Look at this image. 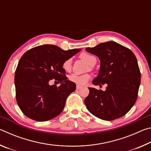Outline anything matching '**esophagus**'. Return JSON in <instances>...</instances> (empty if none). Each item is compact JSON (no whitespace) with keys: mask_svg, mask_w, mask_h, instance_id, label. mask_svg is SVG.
<instances>
[{"mask_svg":"<svg viewBox=\"0 0 151 151\" xmlns=\"http://www.w3.org/2000/svg\"><path fill=\"white\" fill-rule=\"evenodd\" d=\"M82 88L81 86H79V85H76V89L78 90V89H81Z\"/></svg>","mask_w":151,"mask_h":151,"instance_id":"1","label":"esophagus"}]
</instances>
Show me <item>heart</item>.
Segmentation results:
<instances>
[{
	"mask_svg": "<svg viewBox=\"0 0 151 151\" xmlns=\"http://www.w3.org/2000/svg\"><path fill=\"white\" fill-rule=\"evenodd\" d=\"M81 57L85 60L86 63L92 65L96 62V58L93 55H91L87 53H82ZM62 67L64 70L66 72H68L71 70L72 67V59L71 58H67L63 63ZM69 80L71 82L76 83L78 85H85L87 83V82L91 78V75L89 74H84V75H77V74H72L69 76Z\"/></svg>",
	"mask_w": 151,
	"mask_h": 151,
	"instance_id": "b5f03b06",
	"label": "heart"
}]
</instances>
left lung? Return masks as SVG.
<instances>
[{
	"mask_svg": "<svg viewBox=\"0 0 151 151\" xmlns=\"http://www.w3.org/2000/svg\"><path fill=\"white\" fill-rule=\"evenodd\" d=\"M86 50L101 60L94 85L106 84V91L88 88L85 99L88 111L104 121H113L125 115L132 108L138 96L140 73L137 58L129 48L113 41L98 45Z\"/></svg>",
	"mask_w": 151,
	"mask_h": 151,
	"instance_id": "8db88e82",
	"label": "left lung"
}]
</instances>
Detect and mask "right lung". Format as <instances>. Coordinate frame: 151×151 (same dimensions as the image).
Returning a JSON list of instances; mask_svg holds the SVG:
<instances>
[{"instance_id": "right-lung-1", "label": "right lung", "mask_w": 151, "mask_h": 151, "mask_svg": "<svg viewBox=\"0 0 151 151\" xmlns=\"http://www.w3.org/2000/svg\"><path fill=\"white\" fill-rule=\"evenodd\" d=\"M79 51L44 45L22 56L15 71L14 85L17 104L25 116L47 121L60 114L68 96L76 90V84L67 80L63 63ZM54 78L61 83L59 87L49 85Z\"/></svg>"}]
</instances>
